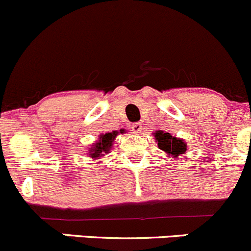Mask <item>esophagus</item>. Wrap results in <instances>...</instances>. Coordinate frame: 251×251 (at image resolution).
<instances>
[{"label":"esophagus","mask_w":251,"mask_h":251,"mask_svg":"<svg viewBox=\"0 0 251 251\" xmlns=\"http://www.w3.org/2000/svg\"><path fill=\"white\" fill-rule=\"evenodd\" d=\"M131 130H132L135 133H141L142 132V124L135 123L132 126H131Z\"/></svg>","instance_id":"obj_1"}]
</instances>
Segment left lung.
Instances as JSON below:
<instances>
[{
  "instance_id": "1",
  "label": "left lung",
  "mask_w": 251,
  "mask_h": 251,
  "mask_svg": "<svg viewBox=\"0 0 251 251\" xmlns=\"http://www.w3.org/2000/svg\"><path fill=\"white\" fill-rule=\"evenodd\" d=\"M154 137L158 142V147L164 151L168 155L176 158L177 155L184 154L186 152V143L180 138L174 137L170 133L163 131H155Z\"/></svg>"
}]
</instances>
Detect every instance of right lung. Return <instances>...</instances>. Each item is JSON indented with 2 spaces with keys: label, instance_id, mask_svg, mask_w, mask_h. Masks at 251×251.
<instances>
[{
  "label": "right lung",
  "instance_id": "obj_1",
  "mask_svg": "<svg viewBox=\"0 0 251 251\" xmlns=\"http://www.w3.org/2000/svg\"><path fill=\"white\" fill-rule=\"evenodd\" d=\"M119 133H124V130H120V132L119 131H113V132L101 133L99 136L98 141L93 143V146L89 150V157L94 158V159H100L101 157H104L106 153H109L114 143V140H115Z\"/></svg>",
  "mask_w": 251,
  "mask_h": 251
}]
</instances>
